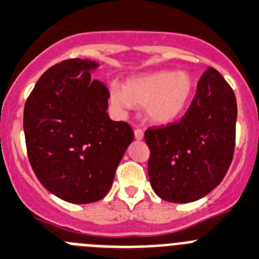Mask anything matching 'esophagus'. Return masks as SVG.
Segmentation results:
<instances>
[{
    "instance_id": "34e87169",
    "label": "esophagus",
    "mask_w": 259,
    "mask_h": 259,
    "mask_svg": "<svg viewBox=\"0 0 259 259\" xmlns=\"http://www.w3.org/2000/svg\"><path fill=\"white\" fill-rule=\"evenodd\" d=\"M135 139H136L137 141H141V140L144 139V131L140 130V128L135 130Z\"/></svg>"
}]
</instances>
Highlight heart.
<instances>
[{
    "instance_id": "b5f03b06",
    "label": "heart",
    "mask_w": 259,
    "mask_h": 259,
    "mask_svg": "<svg viewBox=\"0 0 259 259\" xmlns=\"http://www.w3.org/2000/svg\"><path fill=\"white\" fill-rule=\"evenodd\" d=\"M196 83L187 71L162 70L135 76L124 86L109 85V99L119 112L144 107L147 120L156 125H168L181 119L191 105Z\"/></svg>"
}]
</instances>
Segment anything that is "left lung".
I'll return each instance as SVG.
<instances>
[{"label":"left lung","instance_id":"8db88e82","mask_svg":"<svg viewBox=\"0 0 259 259\" xmlns=\"http://www.w3.org/2000/svg\"><path fill=\"white\" fill-rule=\"evenodd\" d=\"M236 114L234 91L210 67L179 122L145 132L150 184L160 198L188 203L220 184L233 160Z\"/></svg>","mask_w":259,"mask_h":259}]
</instances>
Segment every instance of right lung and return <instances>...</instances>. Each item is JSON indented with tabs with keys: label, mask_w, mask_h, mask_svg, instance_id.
<instances>
[{
	"label": "right lung",
	"mask_w": 259,
	"mask_h": 259,
	"mask_svg": "<svg viewBox=\"0 0 259 259\" xmlns=\"http://www.w3.org/2000/svg\"><path fill=\"white\" fill-rule=\"evenodd\" d=\"M99 63L63 61L47 70L24 108V134L36 178L70 203L102 199L135 135L107 113L109 93L91 80Z\"/></svg>",
	"instance_id": "1"
}]
</instances>
